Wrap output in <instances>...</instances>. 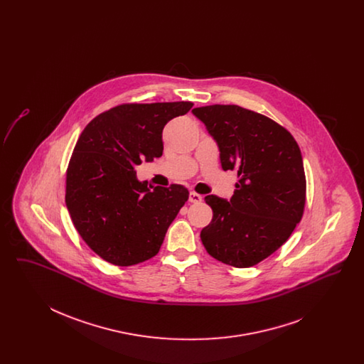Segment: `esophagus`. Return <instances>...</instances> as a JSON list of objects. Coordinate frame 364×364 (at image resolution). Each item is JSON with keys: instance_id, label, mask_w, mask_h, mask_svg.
Segmentation results:
<instances>
[{"instance_id": "34e87169", "label": "esophagus", "mask_w": 364, "mask_h": 364, "mask_svg": "<svg viewBox=\"0 0 364 364\" xmlns=\"http://www.w3.org/2000/svg\"><path fill=\"white\" fill-rule=\"evenodd\" d=\"M203 200L202 195L196 193V192H191L190 193V202L191 203H200Z\"/></svg>"}]
</instances>
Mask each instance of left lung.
<instances>
[{"label":"left lung","mask_w":364,"mask_h":364,"mask_svg":"<svg viewBox=\"0 0 364 364\" xmlns=\"http://www.w3.org/2000/svg\"><path fill=\"white\" fill-rule=\"evenodd\" d=\"M192 113L215 139L224 171L239 181L228 202L208 195L213 220L200 239L214 259L251 267L289 239L306 206V174L294 136L278 122L237 105H210Z\"/></svg>","instance_id":"obj_1"}]
</instances>
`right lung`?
I'll use <instances>...</instances> for the list:
<instances>
[{"label": "right lung", "instance_id": "1", "mask_svg": "<svg viewBox=\"0 0 364 364\" xmlns=\"http://www.w3.org/2000/svg\"><path fill=\"white\" fill-rule=\"evenodd\" d=\"M192 102L122 104L87 124L67 169L65 203L87 245L116 266L156 257L166 230L188 200L180 184L150 190L135 166L164 151L162 129Z\"/></svg>", "mask_w": 364, "mask_h": 364}]
</instances>
